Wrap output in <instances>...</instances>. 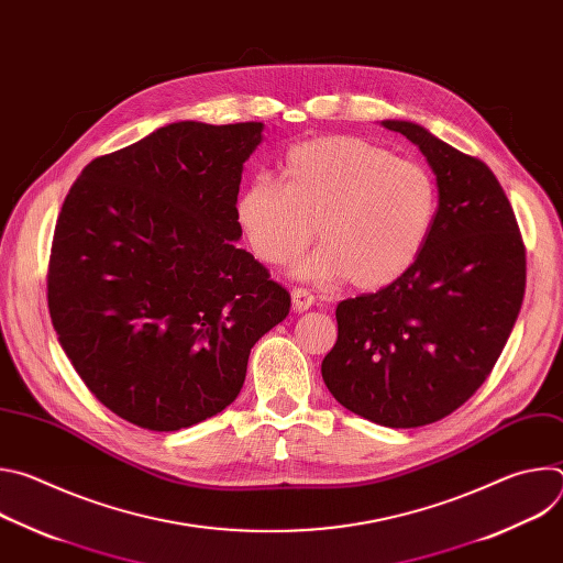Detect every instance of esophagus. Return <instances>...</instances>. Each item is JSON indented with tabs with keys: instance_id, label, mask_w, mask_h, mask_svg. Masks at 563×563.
Returning a JSON list of instances; mask_svg holds the SVG:
<instances>
[{
	"instance_id": "1",
	"label": "esophagus",
	"mask_w": 563,
	"mask_h": 563,
	"mask_svg": "<svg viewBox=\"0 0 563 563\" xmlns=\"http://www.w3.org/2000/svg\"><path fill=\"white\" fill-rule=\"evenodd\" d=\"M311 305H313V296L307 289H294V294H291L294 311H298V313L307 311Z\"/></svg>"
}]
</instances>
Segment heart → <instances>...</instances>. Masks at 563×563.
Instances as JSON below:
<instances>
[{"label": "heart", "instance_id": "obj_1", "mask_svg": "<svg viewBox=\"0 0 563 563\" xmlns=\"http://www.w3.org/2000/svg\"><path fill=\"white\" fill-rule=\"evenodd\" d=\"M283 183L252 180L235 220L265 265L283 267L323 240L298 274L383 289L421 258L439 211L432 174L356 135H323L287 148Z\"/></svg>", "mask_w": 563, "mask_h": 563}]
</instances>
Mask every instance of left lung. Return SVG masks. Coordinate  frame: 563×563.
<instances>
[{
    "label": "left lung",
    "instance_id": "8db88e82",
    "mask_svg": "<svg viewBox=\"0 0 563 563\" xmlns=\"http://www.w3.org/2000/svg\"><path fill=\"white\" fill-rule=\"evenodd\" d=\"M437 176L439 211L417 265L341 300L323 380L350 412L387 428L434 423L484 385L526 294V245L495 174L423 126L385 120Z\"/></svg>",
    "mask_w": 563,
    "mask_h": 563
}]
</instances>
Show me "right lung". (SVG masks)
Masks as SVG:
<instances>
[{"label": "right lung", "mask_w": 563, "mask_h": 563, "mask_svg": "<svg viewBox=\"0 0 563 563\" xmlns=\"http://www.w3.org/2000/svg\"><path fill=\"white\" fill-rule=\"evenodd\" d=\"M263 122H176L100 155L53 233L46 298L59 345L91 394L153 432L233 404L256 341L289 291L233 240L235 200Z\"/></svg>", "instance_id": "obj_1"}]
</instances>
